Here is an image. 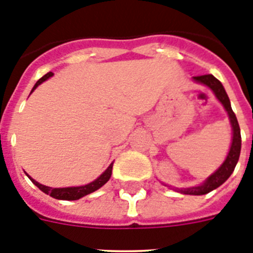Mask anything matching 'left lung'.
I'll return each mask as SVG.
<instances>
[{
    "mask_svg": "<svg viewBox=\"0 0 253 253\" xmlns=\"http://www.w3.org/2000/svg\"><path fill=\"white\" fill-rule=\"evenodd\" d=\"M194 81L203 84L208 86L210 90L213 91L214 95L216 96V99L222 102L224 106L225 111L228 113L229 120H231L232 130H233V137H232V144L231 149L228 152V156L225 158L224 162L222 163V166L219 167L213 175H210L207 180L203 182L202 185L195 187H187V189H175L180 191L181 194H187V195H205V194L213 191L214 189L219 187L222 184H224L228 177L232 175V172L234 171L237 162L240 160V153H241V129L238 122H237L236 114L233 113L231 106V101L228 97L227 92H225L224 87L220 84L219 80H216L213 75H204V76H196L194 77Z\"/></svg>",
    "mask_w": 253,
    "mask_h": 253,
    "instance_id": "1",
    "label": "left lung"
}]
</instances>
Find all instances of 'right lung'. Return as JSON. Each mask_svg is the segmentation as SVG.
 I'll return each instance as SVG.
<instances>
[{
    "mask_svg": "<svg viewBox=\"0 0 253 253\" xmlns=\"http://www.w3.org/2000/svg\"><path fill=\"white\" fill-rule=\"evenodd\" d=\"M53 75H54V73L48 72L45 76H43V77L40 78L39 81L35 84V86L33 87V91H34L35 88H37V87L39 86L40 84H42V82H44L45 80H48V78L51 77ZM33 91H31V92H33ZM111 171H113V163H111L110 166L107 167L106 171H105L104 173L100 176V177H97L95 181L90 182V184L84 185V186L59 187V189H54V187H48V186H45V185L39 184L38 181H35L34 178H31L29 175H28V177L30 178L31 182H33L34 185H37V186L39 187V189L42 190L43 193H45L46 195H50L51 198L58 199V200H78V199L84 198V195H88V194L93 193V191L99 190L101 186H104L107 181H109V178L111 177Z\"/></svg>",
    "mask_w": 253,
    "mask_h": 253,
    "instance_id": "add662e5",
    "label": "right lung"
}]
</instances>
